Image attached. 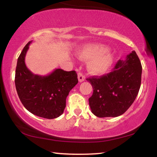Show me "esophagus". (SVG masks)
<instances>
[{"mask_svg":"<svg viewBox=\"0 0 157 157\" xmlns=\"http://www.w3.org/2000/svg\"><path fill=\"white\" fill-rule=\"evenodd\" d=\"M78 80H79V82H82L84 81L85 77L82 73H78Z\"/></svg>","mask_w":157,"mask_h":157,"instance_id":"34e87169","label":"esophagus"}]
</instances>
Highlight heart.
<instances>
[{
	"mask_svg": "<svg viewBox=\"0 0 157 157\" xmlns=\"http://www.w3.org/2000/svg\"><path fill=\"white\" fill-rule=\"evenodd\" d=\"M78 57L82 60H90L89 71L93 75H102L107 73L114 62V55L107 51L104 45L89 44L84 45L77 52Z\"/></svg>",
	"mask_w": 157,
	"mask_h": 157,
	"instance_id": "b5f03b06",
	"label": "heart"
}]
</instances>
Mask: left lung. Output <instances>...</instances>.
Segmentation results:
<instances>
[{
  "instance_id": "1",
  "label": "left lung",
  "mask_w": 157,
  "mask_h": 157,
  "mask_svg": "<svg viewBox=\"0 0 157 157\" xmlns=\"http://www.w3.org/2000/svg\"><path fill=\"white\" fill-rule=\"evenodd\" d=\"M141 74V63L133 50L125 59L118 61L111 73L87 78L94 89L89 99L92 113L99 118L123 114L139 94Z\"/></svg>"
}]
</instances>
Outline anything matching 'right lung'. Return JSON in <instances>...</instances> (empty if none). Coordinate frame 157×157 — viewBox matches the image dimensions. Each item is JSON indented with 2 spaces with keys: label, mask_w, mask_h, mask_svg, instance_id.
Wrapping results in <instances>:
<instances>
[{
  "label": "right lung",
  "mask_w": 157,
  "mask_h": 157,
  "mask_svg": "<svg viewBox=\"0 0 157 157\" xmlns=\"http://www.w3.org/2000/svg\"><path fill=\"white\" fill-rule=\"evenodd\" d=\"M29 41L18 58L15 86L21 102L34 115L47 119L56 118L63 113L69 92L78 84L75 71L55 69L46 76L34 75L27 68L25 57Z\"/></svg>",
  "instance_id": "1"
}]
</instances>
